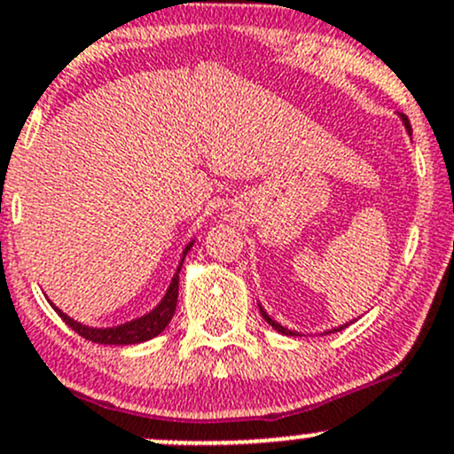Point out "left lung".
I'll return each instance as SVG.
<instances>
[{"label": "left lung", "mask_w": 454, "mask_h": 454, "mask_svg": "<svg viewBox=\"0 0 454 454\" xmlns=\"http://www.w3.org/2000/svg\"><path fill=\"white\" fill-rule=\"evenodd\" d=\"M403 121H404V128H407V130H409V132H411V123H409V119H407V117H404V114H403ZM261 315H263V317H265V322H267V324H270V326H271V328H276V331H278V333H283V335H295V333H294V331H287V328H285V326H280V324H278V322H274V319H271V317H270V315H267V313L263 311V309H261ZM346 326H348V324H346ZM346 326H341V328H346ZM341 328H337V331H341Z\"/></svg>", "instance_id": "obj_1"}]
</instances>
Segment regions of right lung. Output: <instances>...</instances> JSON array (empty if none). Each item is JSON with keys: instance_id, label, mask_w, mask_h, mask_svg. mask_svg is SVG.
Here are the masks:
<instances>
[{"instance_id": "add662e5", "label": "right lung", "mask_w": 454, "mask_h": 454, "mask_svg": "<svg viewBox=\"0 0 454 454\" xmlns=\"http://www.w3.org/2000/svg\"><path fill=\"white\" fill-rule=\"evenodd\" d=\"M191 243L187 246V250H184V254L189 252ZM183 265V263H180ZM180 271V270H178ZM178 271H176L174 280H171L169 289H167L163 302L159 304V307L154 309L152 313H147L145 317H139L135 319V322H128V324H121V326H114V328H90V326H82L80 322H74L71 317H67V315L60 311V309H56V313L63 317V322L67 326L71 328V331L78 333L80 337H84V340L93 341V343H111V346H126V343H141V341H147L152 340V337L160 335V333L165 331L167 324L171 322V317H174V311H176V304H178Z\"/></svg>"}]
</instances>
